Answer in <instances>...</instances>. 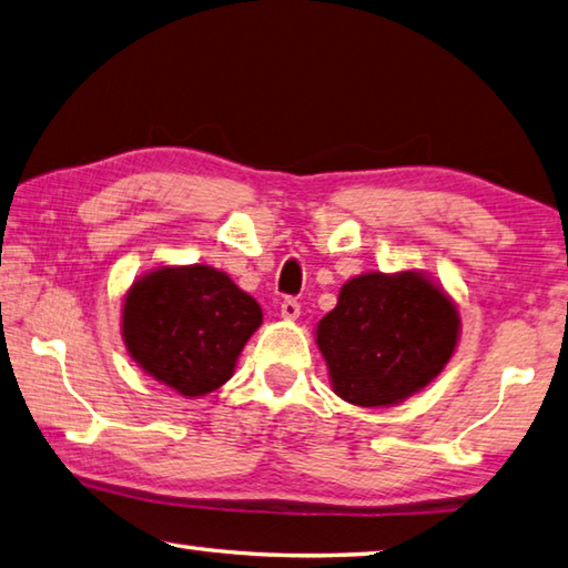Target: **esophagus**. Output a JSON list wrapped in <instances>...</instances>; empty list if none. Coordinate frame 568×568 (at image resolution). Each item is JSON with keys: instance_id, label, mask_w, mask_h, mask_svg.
<instances>
[{"instance_id": "1", "label": "esophagus", "mask_w": 568, "mask_h": 568, "mask_svg": "<svg viewBox=\"0 0 568 568\" xmlns=\"http://www.w3.org/2000/svg\"><path fill=\"white\" fill-rule=\"evenodd\" d=\"M281 315L285 320H297V315H301V303L293 301V297H285L281 303Z\"/></svg>"}]
</instances>
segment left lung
Segmentation results:
<instances>
[{"label": "left lung", "instance_id": "8db88e82", "mask_svg": "<svg viewBox=\"0 0 568 568\" xmlns=\"http://www.w3.org/2000/svg\"><path fill=\"white\" fill-rule=\"evenodd\" d=\"M459 335L455 297L417 267L349 277L315 325L329 387L357 407H395L417 395L447 367Z\"/></svg>", "mask_w": 568, "mask_h": 568}]
</instances>
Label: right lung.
<instances>
[{"instance_id": "obj_1", "label": "right lung", "mask_w": 568, "mask_h": 568, "mask_svg": "<svg viewBox=\"0 0 568 568\" xmlns=\"http://www.w3.org/2000/svg\"><path fill=\"white\" fill-rule=\"evenodd\" d=\"M261 325L255 297L203 263L153 267L129 285L121 305V337L133 363L185 399L229 383Z\"/></svg>"}]
</instances>
